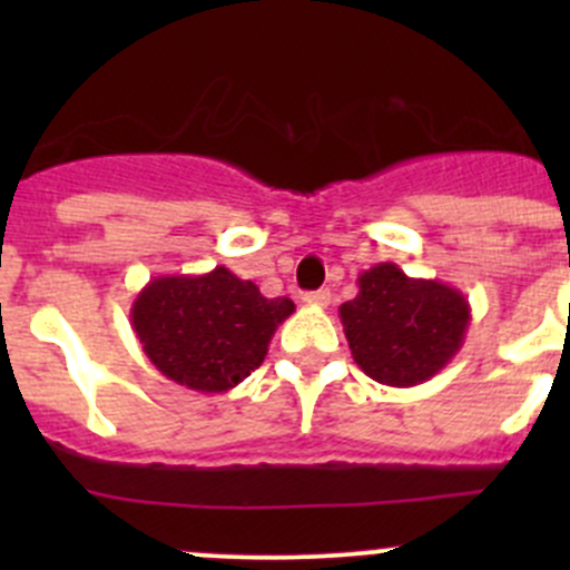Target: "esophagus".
Here are the masks:
<instances>
[{
	"label": "esophagus",
	"mask_w": 570,
	"mask_h": 570,
	"mask_svg": "<svg viewBox=\"0 0 570 570\" xmlns=\"http://www.w3.org/2000/svg\"><path fill=\"white\" fill-rule=\"evenodd\" d=\"M303 301L308 303V306H317V308H325L327 303H331V292L327 289H317V292H306L303 295Z\"/></svg>",
	"instance_id": "obj_1"
}]
</instances>
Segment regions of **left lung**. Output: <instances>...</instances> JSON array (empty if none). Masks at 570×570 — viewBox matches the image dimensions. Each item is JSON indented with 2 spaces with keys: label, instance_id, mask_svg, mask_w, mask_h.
<instances>
[{
  "label": "left lung",
  "instance_id": "8db88e82",
  "mask_svg": "<svg viewBox=\"0 0 570 570\" xmlns=\"http://www.w3.org/2000/svg\"><path fill=\"white\" fill-rule=\"evenodd\" d=\"M353 361L383 386H419L463 347L471 322L461 289L407 278L394 262L358 275V295L338 306Z\"/></svg>",
  "mask_w": 570,
  "mask_h": 570
}]
</instances>
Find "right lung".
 Returning a JSON list of instances; mask_svg holds the SVG:
<instances>
[{
    "mask_svg": "<svg viewBox=\"0 0 570 570\" xmlns=\"http://www.w3.org/2000/svg\"><path fill=\"white\" fill-rule=\"evenodd\" d=\"M292 312L289 297L269 301L253 281L215 267L148 281L131 303V327L168 381L220 394L262 366L275 327Z\"/></svg>",
    "mask_w": 570,
    "mask_h": 570,
    "instance_id": "add662e5",
    "label": "right lung"
}]
</instances>
